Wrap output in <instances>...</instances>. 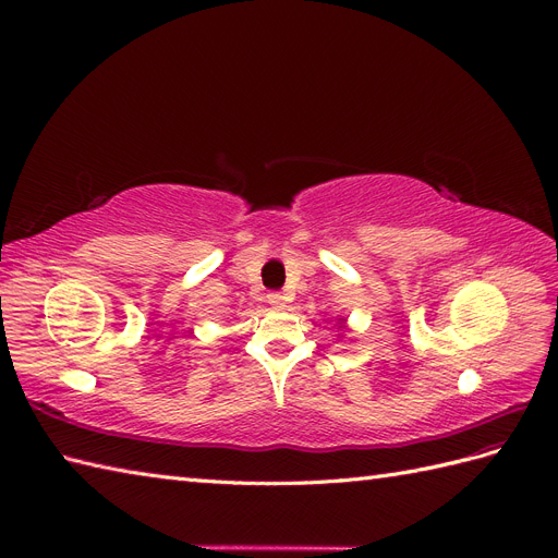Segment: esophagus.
I'll return each instance as SVG.
<instances>
[{
    "mask_svg": "<svg viewBox=\"0 0 558 558\" xmlns=\"http://www.w3.org/2000/svg\"><path fill=\"white\" fill-rule=\"evenodd\" d=\"M267 302L272 307H286V298L279 293V291H269L267 293Z\"/></svg>",
    "mask_w": 558,
    "mask_h": 558,
    "instance_id": "1",
    "label": "esophagus"
}]
</instances>
